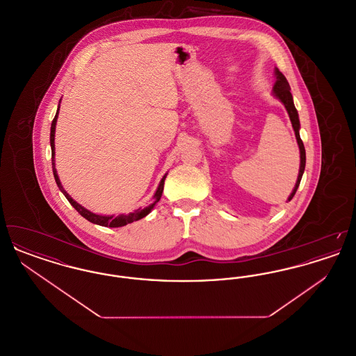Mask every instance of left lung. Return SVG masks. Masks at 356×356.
Wrapping results in <instances>:
<instances>
[{"label": "left lung", "instance_id": "8db88e82", "mask_svg": "<svg viewBox=\"0 0 356 356\" xmlns=\"http://www.w3.org/2000/svg\"><path fill=\"white\" fill-rule=\"evenodd\" d=\"M275 77H276V81H275L273 88H272V95H273V97H276L279 102L284 105L288 116H289V120H291L293 132H295V137H296V141H298V145H299V151H300V167H299L298 180H296V184L293 186V189H292V192H291V195L288 196L287 199V202H291L292 197L295 196L298 188H299L300 180H302L303 173H305V149L303 141L300 138V134H299V131H300L299 115H298V111H296L295 104H293V99H292V95H291V88H289V84H288L287 79L284 77V74L277 68H275Z\"/></svg>", "mask_w": 356, "mask_h": 356}]
</instances>
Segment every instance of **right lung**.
Here are the masks:
<instances>
[{
  "instance_id": "1",
  "label": "right lung",
  "mask_w": 356,
  "mask_h": 356,
  "mask_svg": "<svg viewBox=\"0 0 356 356\" xmlns=\"http://www.w3.org/2000/svg\"><path fill=\"white\" fill-rule=\"evenodd\" d=\"M61 102V100H60ZM60 102H58V108H57V112H56V116H54V119L51 121V168H53V175H54V180H56V183H57V186L60 188V191L64 193V196L67 197V200H68L69 203L72 204V207L83 216L85 218L86 220L90 221V222H93V224H97V225H102V227H111V228H118V227H124V225H127V224H129V222H134V221L140 220V219H143V218H145L147 215H149L151 213V211L153 209V207L156 205V203L160 200V197H161V195H163V189H164V181H165V177H167V175L168 173H165L164 176H163V179L160 180V184L157 186V189H156V192H154V195H153V202L152 204H149L148 207H145V208H138V209H135L134 212H131V213H121V215H97V213H93V212H90L89 209H86L85 207H83L81 204L77 203V202H74L72 197H70V195H69L68 192L64 189V186H61V181H60V179H58V175H57V170H56V160H54V134H56V124H57V118H58V112H60Z\"/></svg>"
}]
</instances>
